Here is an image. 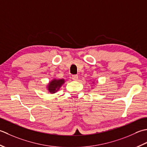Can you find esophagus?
<instances>
[{
  "instance_id": "esophagus-1",
  "label": "esophagus",
  "mask_w": 147,
  "mask_h": 147,
  "mask_svg": "<svg viewBox=\"0 0 147 147\" xmlns=\"http://www.w3.org/2000/svg\"><path fill=\"white\" fill-rule=\"evenodd\" d=\"M78 76L77 75H74V76H72V79L74 80H78Z\"/></svg>"
}]
</instances>
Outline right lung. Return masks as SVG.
Listing matches in <instances>:
<instances>
[{
    "label": "right lung",
    "mask_w": 147,
    "mask_h": 147,
    "mask_svg": "<svg viewBox=\"0 0 147 147\" xmlns=\"http://www.w3.org/2000/svg\"><path fill=\"white\" fill-rule=\"evenodd\" d=\"M65 83L64 79H54L51 81L47 86L48 91L51 94H54L58 91L61 86Z\"/></svg>",
    "instance_id": "add662e5"
}]
</instances>
